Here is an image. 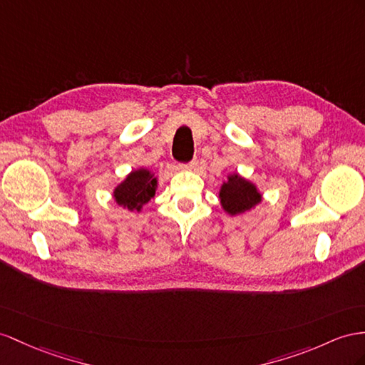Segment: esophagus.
<instances>
[{"label": "esophagus", "instance_id": "esophagus-1", "mask_svg": "<svg viewBox=\"0 0 365 365\" xmlns=\"http://www.w3.org/2000/svg\"><path fill=\"white\" fill-rule=\"evenodd\" d=\"M197 168H199V162L197 160H192L188 165H183L182 170H185V171H195V170H197Z\"/></svg>", "mask_w": 365, "mask_h": 365}]
</instances>
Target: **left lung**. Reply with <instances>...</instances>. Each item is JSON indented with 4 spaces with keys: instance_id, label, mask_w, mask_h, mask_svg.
<instances>
[{
    "instance_id": "8db88e82",
    "label": "left lung",
    "mask_w": 365,
    "mask_h": 365,
    "mask_svg": "<svg viewBox=\"0 0 365 365\" xmlns=\"http://www.w3.org/2000/svg\"><path fill=\"white\" fill-rule=\"evenodd\" d=\"M219 200L222 210L228 216H240L255 210L264 199L255 182L245 179L239 173H230L227 180L220 185Z\"/></svg>"
}]
</instances>
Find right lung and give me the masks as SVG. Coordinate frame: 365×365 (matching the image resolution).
I'll use <instances>...</instances> for the list:
<instances>
[{"label":"right lung","instance_id":"obj_1","mask_svg":"<svg viewBox=\"0 0 365 365\" xmlns=\"http://www.w3.org/2000/svg\"><path fill=\"white\" fill-rule=\"evenodd\" d=\"M158 179L148 168H135L112 190V199L130 212H142L145 205L157 194Z\"/></svg>","mask_w":365,"mask_h":365}]
</instances>
